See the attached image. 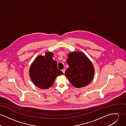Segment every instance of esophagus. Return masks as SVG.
I'll list each match as a JSON object with an SVG mask.
<instances>
[{
	"mask_svg": "<svg viewBox=\"0 0 126 126\" xmlns=\"http://www.w3.org/2000/svg\"><path fill=\"white\" fill-rule=\"evenodd\" d=\"M62 71H63V73H65V69H63V70H62Z\"/></svg>",
	"mask_w": 126,
	"mask_h": 126,
	"instance_id": "obj_1",
	"label": "esophagus"
}]
</instances>
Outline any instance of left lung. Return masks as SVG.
I'll return each instance as SVG.
<instances>
[{"mask_svg": "<svg viewBox=\"0 0 126 126\" xmlns=\"http://www.w3.org/2000/svg\"><path fill=\"white\" fill-rule=\"evenodd\" d=\"M69 68L65 75L74 86L79 88L89 84L94 75V68L84 53L78 52L69 54L67 59Z\"/></svg>", "mask_w": 126, "mask_h": 126, "instance_id": "left-lung-1", "label": "left lung"}]
</instances>
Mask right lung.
Instances as JSON below:
<instances>
[{"instance_id": "right-lung-1", "label": "right lung", "mask_w": 126, "mask_h": 126, "mask_svg": "<svg viewBox=\"0 0 126 126\" xmlns=\"http://www.w3.org/2000/svg\"><path fill=\"white\" fill-rule=\"evenodd\" d=\"M51 52L45 53V56H38L31 64L29 69L30 77L37 87L47 89L54 83L57 76L63 72L57 68V63L53 59Z\"/></svg>"}]
</instances>
